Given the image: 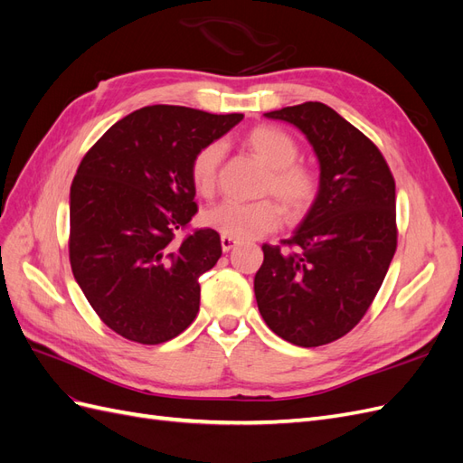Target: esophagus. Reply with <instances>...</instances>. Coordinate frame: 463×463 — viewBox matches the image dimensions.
<instances>
[{
    "mask_svg": "<svg viewBox=\"0 0 463 463\" xmlns=\"http://www.w3.org/2000/svg\"><path fill=\"white\" fill-rule=\"evenodd\" d=\"M220 243H222V250L223 253H228L235 245H240V240H235V237H228V235H222L220 237Z\"/></svg>",
    "mask_w": 463,
    "mask_h": 463,
    "instance_id": "1",
    "label": "esophagus"
}]
</instances>
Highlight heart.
Masks as SVG:
<instances>
[{"mask_svg":"<svg viewBox=\"0 0 463 463\" xmlns=\"http://www.w3.org/2000/svg\"><path fill=\"white\" fill-rule=\"evenodd\" d=\"M245 146L269 167L260 193L274 194L289 218L309 210L318 193V177L309 165L299 164V145L296 138L274 125H259L243 137ZM223 148L220 143L203 146L191 162V181L201 197H213ZM208 228L235 240H255L274 232L282 222V208L274 201L255 203L226 201L210 208L203 216Z\"/></svg>","mask_w":463,"mask_h":463,"instance_id":"heart-1","label":"heart"}]
</instances>
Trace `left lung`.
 <instances>
[{"label": "left lung", "instance_id": "8db88e82", "mask_svg": "<svg viewBox=\"0 0 463 463\" xmlns=\"http://www.w3.org/2000/svg\"><path fill=\"white\" fill-rule=\"evenodd\" d=\"M264 116L307 137L320 179L315 203L285 247L262 245L257 305L279 338L325 345L357 325L384 282L398 243L396 184L381 150L326 104Z\"/></svg>", "mask_w": 463, "mask_h": 463}]
</instances>
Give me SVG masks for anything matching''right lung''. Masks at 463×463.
I'll list each match as a JSON object with an SVG mask.
<instances>
[{
  "mask_svg": "<svg viewBox=\"0 0 463 463\" xmlns=\"http://www.w3.org/2000/svg\"><path fill=\"white\" fill-rule=\"evenodd\" d=\"M243 119L184 106L125 116L85 154L69 194V260L108 328L131 342L175 338L199 313V276L222 255L218 232L184 230L197 214L191 162Z\"/></svg>",
  "mask_w": 463,
  "mask_h": 463,
  "instance_id": "right-lung-1",
  "label": "right lung"
}]
</instances>
